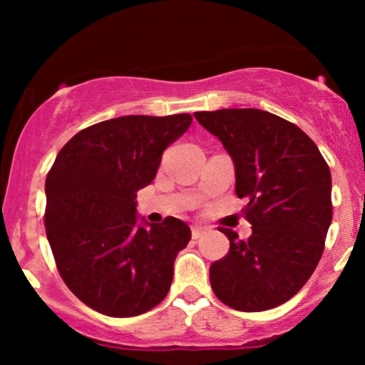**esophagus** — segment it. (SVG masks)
<instances>
[{"label": "esophagus", "instance_id": "1", "mask_svg": "<svg viewBox=\"0 0 365 365\" xmlns=\"http://www.w3.org/2000/svg\"><path fill=\"white\" fill-rule=\"evenodd\" d=\"M206 233V228H202V226H192V238H200Z\"/></svg>", "mask_w": 365, "mask_h": 365}]
</instances>
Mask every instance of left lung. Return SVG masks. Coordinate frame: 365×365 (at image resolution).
<instances>
[{"label": "left lung", "instance_id": "1", "mask_svg": "<svg viewBox=\"0 0 365 365\" xmlns=\"http://www.w3.org/2000/svg\"><path fill=\"white\" fill-rule=\"evenodd\" d=\"M235 163V192L252 235L230 240L209 279L221 302L261 312L290 300L307 283L333 220L331 171L311 137L295 123L255 108L197 111Z\"/></svg>", "mask_w": 365, "mask_h": 365}]
</instances>
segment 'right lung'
Segmentation results:
<instances>
[{
	"instance_id": "add662e5",
	"label": "right lung",
	"mask_w": 365,
	"mask_h": 365,
	"mask_svg": "<svg viewBox=\"0 0 365 365\" xmlns=\"http://www.w3.org/2000/svg\"><path fill=\"white\" fill-rule=\"evenodd\" d=\"M190 123L180 113L91 125L63 145L46 177L44 226L58 271L78 300L104 316H139L168 295L175 259L192 232L173 216L137 226L135 197Z\"/></svg>"
}]
</instances>
